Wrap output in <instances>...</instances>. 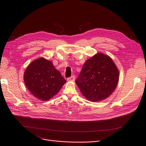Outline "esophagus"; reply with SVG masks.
<instances>
[{"instance_id":"esophagus-1","label":"esophagus","mask_w":146,"mask_h":146,"mask_svg":"<svg viewBox=\"0 0 146 146\" xmlns=\"http://www.w3.org/2000/svg\"><path fill=\"white\" fill-rule=\"evenodd\" d=\"M74 80H75V77H74V75H73L70 77H69V78H67L68 81H74Z\"/></svg>"}]
</instances>
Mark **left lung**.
Masks as SVG:
<instances>
[{
    "label": "left lung",
    "instance_id": "1",
    "mask_svg": "<svg viewBox=\"0 0 146 146\" xmlns=\"http://www.w3.org/2000/svg\"><path fill=\"white\" fill-rule=\"evenodd\" d=\"M118 80V69L113 59L98 52L86 61L76 83L83 96L96 102L110 96Z\"/></svg>",
    "mask_w": 146,
    "mask_h": 146
}]
</instances>
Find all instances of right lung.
<instances>
[{
	"label": "right lung",
	"instance_id": "1",
	"mask_svg": "<svg viewBox=\"0 0 146 146\" xmlns=\"http://www.w3.org/2000/svg\"><path fill=\"white\" fill-rule=\"evenodd\" d=\"M24 80L30 92L39 100L47 101L57 94L66 82L52 62L39 58L29 64L24 72Z\"/></svg>",
	"mask_w": 146,
	"mask_h": 146
}]
</instances>
